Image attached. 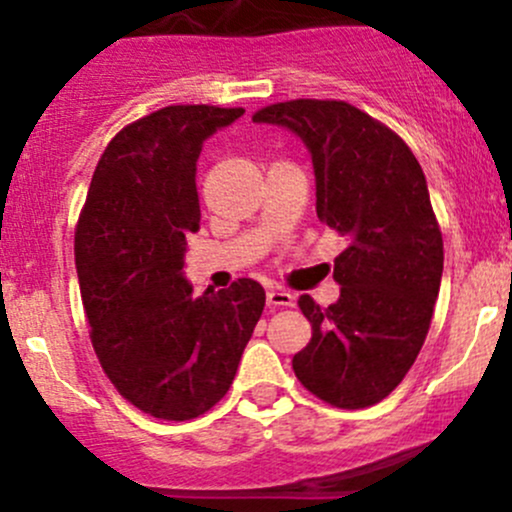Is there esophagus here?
<instances>
[{"mask_svg":"<svg viewBox=\"0 0 512 512\" xmlns=\"http://www.w3.org/2000/svg\"><path fill=\"white\" fill-rule=\"evenodd\" d=\"M267 304H270L272 309L292 307L294 294L287 292V289H282V287H272V289H267Z\"/></svg>","mask_w":512,"mask_h":512,"instance_id":"obj_1","label":"esophagus"}]
</instances>
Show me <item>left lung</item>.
<instances>
[{
	"instance_id": "8db88e82",
	"label": "left lung",
	"mask_w": 512,
	"mask_h": 512,
	"mask_svg": "<svg viewBox=\"0 0 512 512\" xmlns=\"http://www.w3.org/2000/svg\"><path fill=\"white\" fill-rule=\"evenodd\" d=\"M252 121L304 143L319 220L347 237L334 260L337 302H297L312 339L294 354V374L339 409L379 404L421 352L441 287L443 240L426 175L394 131L344 101L275 103Z\"/></svg>"
}]
</instances>
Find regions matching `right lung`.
<instances>
[{
    "instance_id": "obj_1",
    "label": "right lung",
    "mask_w": 512,
    "mask_h": 512,
    "mask_svg": "<svg viewBox=\"0 0 512 512\" xmlns=\"http://www.w3.org/2000/svg\"><path fill=\"white\" fill-rule=\"evenodd\" d=\"M242 108L165 106L123 128L98 160L76 227V272L103 371L136 409L188 421L213 409L265 309L260 282L193 294L203 143Z\"/></svg>"
}]
</instances>
